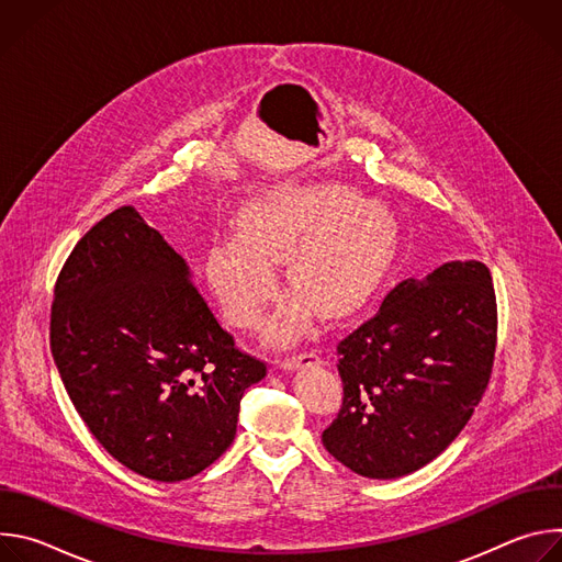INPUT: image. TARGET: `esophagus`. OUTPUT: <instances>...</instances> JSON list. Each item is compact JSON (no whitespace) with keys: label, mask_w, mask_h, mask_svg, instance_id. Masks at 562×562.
Wrapping results in <instances>:
<instances>
[{"label":"esophagus","mask_w":562,"mask_h":562,"mask_svg":"<svg viewBox=\"0 0 562 562\" xmlns=\"http://www.w3.org/2000/svg\"><path fill=\"white\" fill-rule=\"evenodd\" d=\"M319 358L313 353V351H300V353H293V356H286L280 360V367L282 369H297V367H304V364H313L317 362Z\"/></svg>","instance_id":"34e87169"}]
</instances>
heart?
Listing matches in <instances>:
<instances>
[{
    "mask_svg": "<svg viewBox=\"0 0 562 562\" xmlns=\"http://www.w3.org/2000/svg\"><path fill=\"white\" fill-rule=\"evenodd\" d=\"M237 231L217 235L206 276L228 323L254 329L278 291L273 262L284 260L291 295L271 319L267 338L291 342L308 325V306L338 317L380 284L393 247L389 211L347 184H282L251 200Z\"/></svg>",
    "mask_w": 562,
    "mask_h": 562,
    "instance_id": "b5f03b06",
    "label": "heart"
}]
</instances>
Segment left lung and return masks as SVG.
Instances as JSON below:
<instances>
[{
    "mask_svg": "<svg viewBox=\"0 0 562 562\" xmlns=\"http://www.w3.org/2000/svg\"><path fill=\"white\" fill-rule=\"evenodd\" d=\"M490 269L440 265L400 282L338 345L342 407L323 445L351 471L391 480L438 458L483 397L496 353Z\"/></svg>",
    "mask_w": 562,
    "mask_h": 562,
    "instance_id": "1",
    "label": "left lung"
}]
</instances>
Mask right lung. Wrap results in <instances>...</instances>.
<instances>
[{
	"mask_svg": "<svg viewBox=\"0 0 562 562\" xmlns=\"http://www.w3.org/2000/svg\"><path fill=\"white\" fill-rule=\"evenodd\" d=\"M50 351L98 442L159 483L213 464L235 438L239 400L267 375L133 206L100 220L61 267Z\"/></svg>",
	"mask_w": 562,
	"mask_h": 562,
	"instance_id": "obj_1",
	"label": "right lung"
}]
</instances>
